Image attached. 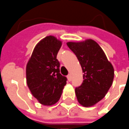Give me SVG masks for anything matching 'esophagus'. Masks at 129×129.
<instances>
[{
    "mask_svg": "<svg viewBox=\"0 0 129 129\" xmlns=\"http://www.w3.org/2000/svg\"><path fill=\"white\" fill-rule=\"evenodd\" d=\"M67 79H68V81H71V80H72V77H71V74H69V75H68V76H67Z\"/></svg>",
    "mask_w": 129,
    "mask_h": 129,
    "instance_id": "1",
    "label": "esophagus"
}]
</instances>
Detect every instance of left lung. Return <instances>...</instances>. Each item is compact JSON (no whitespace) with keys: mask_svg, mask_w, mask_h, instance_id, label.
Returning a JSON list of instances; mask_svg holds the SVG:
<instances>
[{"mask_svg":"<svg viewBox=\"0 0 129 129\" xmlns=\"http://www.w3.org/2000/svg\"><path fill=\"white\" fill-rule=\"evenodd\" d=\"M67 45L77 56L84 73L82 84L75 88L77 100L83 107H92L105 96L113 84L114 68L101 47L92 39Z\"/></svg>","mask_w":129,"mask_h":129,"instance_id":"1","label":"left lung"}]
</instances>
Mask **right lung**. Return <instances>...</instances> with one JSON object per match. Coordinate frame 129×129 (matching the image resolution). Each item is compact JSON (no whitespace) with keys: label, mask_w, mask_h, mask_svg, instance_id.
Returning <instances> with one entry per match:
<instances>
[{"label":"right lung","mask_w":129,"mask_h":129,"mask_svg":"<svg viewBox=\"0 0 129 129\" xmlns=\"http://www.w3.org/2000/svg\"><path fill=\"white\" fill-rule=\"evenodd\" d=\"M61 46L62 41L54 36H47L37 43L26 64L28 87L43 105L57 103L67 84V77L60 73L56 58Z\"/></svg>","instance_id":"1"}]
</instances>
